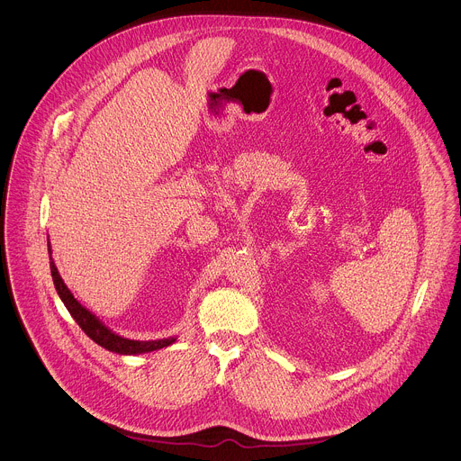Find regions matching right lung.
I'll list each match as a JSON object with an SVG mask.
<instances>
[{
  "label": "right lung",
  "instance_id": "add662e5",
  "mask_svg": "<svg viewBox=\"0 0 461 461\" xmlns=\"http://www.w3.org/2000/svg\"><path fill=\"white\" fill-rule=\"evenodd\" d=\"M48 252H50V267H51V276L55 282V289L60 296V300L64 302L67 311L70 312V316L74 318V321L81 327V330L99 346H103L104 349L112 351V353H119V355H141V353H150L161 348H167L170 344H174L177 340V337H168V339H156V340H134L122 337L119 333H115L113 330L108 329L95 314H92L86 307H83L74 294L68 291L66 282L62 280L59 267L53 261L51 254V243L48 241Z\"/></svg>",
  "mask_w": 461,
  "mask_h": 461
}]
</instances>
